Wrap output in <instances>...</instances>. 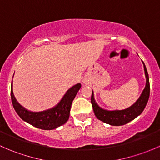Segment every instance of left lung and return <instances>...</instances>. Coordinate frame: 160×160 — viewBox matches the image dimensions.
Masks as SVG:
<instances>
[{"mask_svg": "<svg viewBox=\"0 0 160 160\" xmlns=\"http://www.w3.org/2000/svg\"><path fill=\"white\" fill-rule=\"evenodd\" d=\"M143 66H144L145 75L146 77V83L141 96L139 97L136 102L129 108L124 110H114L108 111L105 109L101 108L98 106L95 101L93 98V92L92 91L91 95V104L93 107V112L95 116L98 118L101 122L104 123L109 124L114 126H119L128 123L131 121L134 120L136 117L141 114L143 110L146 108V104L149 101V93H150V86H149V74H148L147 70L142 61Z\"/></svg>", "mask_w": 160, "mask_h": 160, "instance_id": "obj_1", "label": "left lung"}]
</instances>
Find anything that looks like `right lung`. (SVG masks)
<instances>
[{"label":"right lung","instance_id":"add662e5","mask_svg":"<svg viewBox=\"0 0 160 160\" xmlns=\"http://www.w3.org/2000/svg\"><path fill=\"white\" fill-rule=\"evenodd\" d=\"M81 88L80 83L74 85L67 91L59 104L48 110L33 112L22 107L17 101L13 93L12 83L11 87V98L13 107L19 117L30 125L44 130H52L61 126L68 121L71 104L77 92Z\"/></svg>","mask_w":160,"mask_h":160}]
</instances>
